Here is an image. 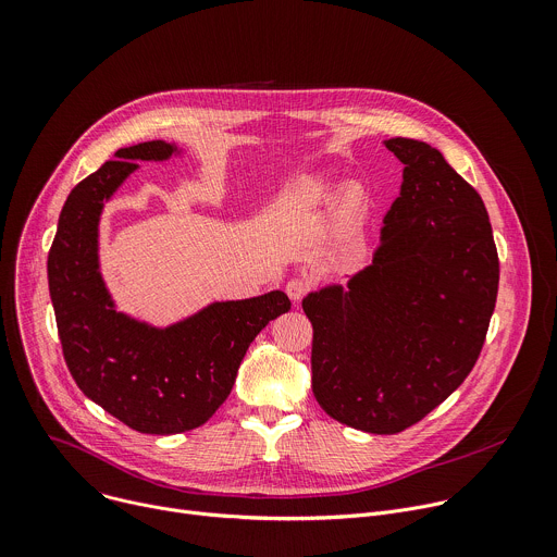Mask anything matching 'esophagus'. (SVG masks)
<instances>
[{
    "mask_svg": "<svg viewBox=\"0 0 557 557\" xmlns=\"http://www.w3.org/2000/svg\"><path fill=\"white\" fill-rule=\"evenodd\" d=\"M308 290H310V282L304 280V277H293V280L286 282V293L293 301L304 299L308 295Z\"/></svg>",
    "mask_w": 557,
    "mask_h": 557,
    "instance_id": "1",
    "label": "esophagus"
}]
</instances>
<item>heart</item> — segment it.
<instances>
[{
	"instance_id": "b5f03b06",
	"label": "heart",
	"mask_w": 557,
	"mask_h": 557,
	"mask_svg": "<svg viewBox=\"0 0 557 557\" xmlns=\"http://www.w3.org/2000/svg\"><path fill=\"white\" fill-rule=\"evenodd\" d=\"M363 207H366V196L359 187H350L344 196H342V202H339V218L348 224L357 222L363 213Z\"/></svg>"
}]
</instances>
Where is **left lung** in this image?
Segmentation results:
<instances>
[{"instance_id":"obj_1","label":"left lung","mask_w":557,"mask_h":557,"mask_svg":"<svg viewBox=\"0 0 557 557\" xmlns=\"http://www.w3.org/2000/svg\"><path fill=\"white\" fill-rule=\"evenodd\" d=\"M385 147L406 165L372 267L348 293H310L312 394L335 421L396 434L428 417L481 357L500 262L483 198L414 138Z\"/></svg>"}]
</instances>
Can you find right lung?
I'll return each mask as SVG.
<instances>
[{
  "label": "right lung",
  "mask_w": 557,
  "mask_h": 557,
  "mask_svg": "<svg viewBox=\"0 0 557 557\" xmlns=\"http://www.w3.org/2000/svg\"><path fill=\"white\" fill-rule=\"evenodd\" d=\"M174 145L123 147L78 183L59 215L48 253V286L65 366L82 392L143 434H178L207 423L226 401L249 344L290 301L282 290L218 301L165 331L138 324L103 286L97 226L103 202L138 168L165 161Z\"/></svg>",
  "instance_id": "obj_1"
}]
</instances>
